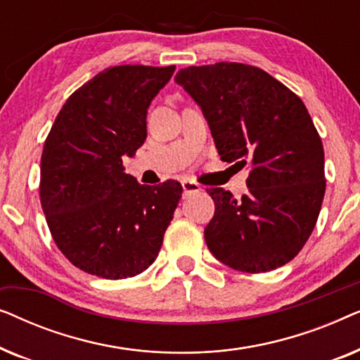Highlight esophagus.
<instances>
[{"label": "esophagus", "instance_id": "1", "mask_svg": "<svg viewBox=\"0 0 360 360\" xmlns=\"http://www.w3.org/2000/svg\"><path fill=\"white\" fill-rule=\"evenodd\" d=\"M181 188H184V196H190L193 193H198L201 186L193 180H184L181 181Z\"/></svg>", "mask_w": 360, "mask_h": 360}]
</instances>
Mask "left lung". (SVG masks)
Here are the masks:
<instances>
[{"label": "left lung", "mask_w": 360, "mask_h": 360, "mask_svg": "<svg viewBox=\"0 0 360 360\" xmlns=\"http://www.w3.org/2000/svg\"><path fill=\"white\" fill-rule=\"evenodd\" d=\"M175 82L200 105L221 160L250 169L243 198L206 188L214 201L206 245L240 272L282 267L307 244L326 191L323 142L307 106L245 63L186 67Z\"/></svg>", "instance_id": "8db88e82"}]
</instances>
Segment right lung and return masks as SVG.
<instances>
[{
	"mask_svg": "<svg viewBox=\"0 0 360 360\" xmlns=\"http://www.w3.org/2000/svg\"><path fill=\"white\" fill-rule=\"evenodd\" d=\"M175 72L117 65L68 96L41 157V205L52 239L83 272L108 280L134 277L162 248L181 185L137 184L124 172L147 137V108Z\"/></svg>",
	"mask_w": 360,
	"mask_h": 360,
	"instance_id": "1",
	"label": "right lung"
}]
</instances>
